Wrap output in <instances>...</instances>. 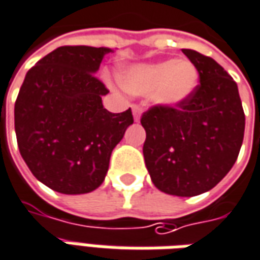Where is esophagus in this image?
<instances>
[{"label":"esophagus","instance_id":"esophagus-1","mask_svg":"<svg viewBox=\"0 0 260 260\" xmlns=\"http://www.w3.org/2000/svg\"><path fill=\"white\" fill-rule=\"evenodd\" d=\"M132 114H134V119H135L136 122L141 119V114H142V108L139 107V105L134 104L132 105Z\"/></svg>","mask_w":260,"mask_h":260}]
</instances>
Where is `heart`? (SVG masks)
<instances>
[{"instance_id": "1", "label": "heart", "mask_w": 260, "mask_h": 260, "mask_svg": "<svg viewBox=\"0 0 260 260\" xmlns=\"http://www.w3.org/2000/svg\"><path fill=\"white\" fill-rule=\"evenodd\" d=\"M119 81L131 94H153L157 104L179 107L196 91L199 72L191 61L168 59L126 67L119 73Z\"/></svg>"}]
</instances>
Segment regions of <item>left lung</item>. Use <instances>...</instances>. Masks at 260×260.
Listing matches in <instances>:
<instances>
[{
	"mask_svg": "<svg viewBox=\"0 0 260 260\" xmlns=\"http://www.w3.org/2000/svg\"><path fill=\"white\" fill-rule=\"evenodd\" d=\"M200 74L193 95L179 107L155 105L143 112V157L160 191L193 197L211 190L237 160L245 114L237 83L217 61L183 49Z\"/></svg>",
	"mask_w": 260,
	"mask_h": 260,
	"instance_id": "left-lung-1",
	"label": "left lung"
}]
</instances>
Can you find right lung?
Returning a JSON list of instances; mask_svg holds the SVG:
<instances>
[{"label": "right lung", "instance_id": "add662e5", "mask_svg": "<svg viewBox=\"0 0 260 260\" xmlns=\"http://www.w3.org/2000/svg\"><path fill=\"white\" fill-rule=\"evenodd\" d=\"M110 48L60 46L29 70L15 101L21 156L45 186L86 194L104 181L112 149L134 124L132 111H107L95 77Z\"/></svg>", "mask_w": 260, "mask_h": 260}]
</instances>
